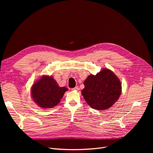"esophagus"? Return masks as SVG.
<instances>
[{
	"mask_svg": "<svg viewBox=\"0 0 153 153\" xmlns=\"http://www.w3.org/2000/svg\"><path fill=\"white\" fill-rule=\"evenodd\" d=\"M79 90V88L78 86H76L74 88H72V91H77Z\"/></svg>",
	"mask_w": 153,
	"mask_h": 153,
	"instance_id": "esophagus-1",
	"label": "esophagus"
}]
</instances>
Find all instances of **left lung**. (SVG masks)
Returning a JSON list of instances; mask_svg holds the SVG:
<instances>
[{
  "mask_svg": "<svg viewBox=\"0 0 153 153\" xmlns=\"http://www.w3.org/2000/svg\"><path fill=\"white\" fill-rule=\"evenodd\" d=\"M82 95L92 108L107 110L118 100L122 93V84L113 72L103 69L96 75L88 76L84 82Z\"/></svg>",
  "mask_w": 153,
  "mask_h": 153,
  "instance_id": "obj_1",
  "label": "left lung"
}]
</instances>
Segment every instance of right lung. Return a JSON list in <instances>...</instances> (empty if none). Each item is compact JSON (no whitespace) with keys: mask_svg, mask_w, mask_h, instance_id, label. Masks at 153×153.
Segmentation results:
<instances>
[{"mask_svg":"<svg viewBox=\"0 0 153 153\" xmlns=\"http://www.w3.org/2000/svg\"><path fill=\"white\" fill-rule=\"evenodd\" d=\"M68 89L59 87L52 76H43L31 87L33 100L42 108H51L57 105Z\"/></svg>","mask_w":153,"mask_h":153,"instance_id":"right-lung-1","label":"right lung"}]
</instances>
